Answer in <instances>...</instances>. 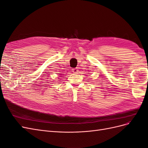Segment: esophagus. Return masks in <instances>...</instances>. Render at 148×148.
<instances>
[{"mask_svg": "<svg viewBox=\"0 0 148 148\" xmlns=\"http://www.w3.org/2000/svg\"><path fill=\"white\" fill-rule=\"evenodd\" d=\"M78 70L77 68L72 69V71H73V73H77L78 72Z\"/></svg>", "mask_w": 148, "mask_h": 148, "instance_id": "34e87169", "label": "esophagus"}]
</instances>
